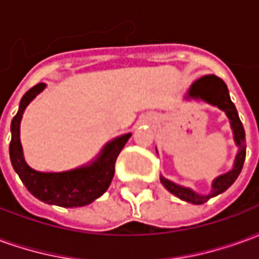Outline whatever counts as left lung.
<instances>
[{
  "label": "left lung",
  "instance_id": "8db88e82",
  "mask_svg": "<svg viewBox=\"0 0 259 259\" xmlns=\"http://www.w3.org/2000/svg\"><path fill=\"white\" fill-rule=\"evenodd\" d=\"M189 97H191V98H201V100L209 102L212 105H217L218 108H221L222 111L226 112L228 118L230 119L232 129H233L234 141H236V144L240 148L239 154L236 157V161H234L233 169L230 172H228V174L222 175V176H219V178L213 180L212 190L209 194H197V193H194L190 189L175 185L174 182H170V180L165 179V178L161 176V182H162V185L165 186L166 190L170 191L176 197H179L180 200L198 205V204L206 202L212 197H215V195L228 190L229 187L236 182V179L239 178L245 161V132L244 127H243V123H241V120L239 118L237 109H236L234 104L230 100L228 85L225 84V81L221 77H218L215 74H209V76H204V77L198 79L190 87Z\"/></svg>",
  "mask_w": 259,
  "mask_h": 259
}]
</instances>
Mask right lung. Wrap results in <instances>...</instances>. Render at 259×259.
Listing matches in <instances>:
<instances>
[{"instance_id": "obj_1", "label": "right lung", "mask_w": 259, "mask_h": 259, "mask_svg": "<svg viewBox=\"0 0 259 259\" xmlns=\"http://www.w3.org/2000/svg\"><path fill=\"white\" fill-rule=\"evenodd\" d=\"M46 87L44 83L33 85L26 91L19 104V111L11 123L12 139L9 144V155L15 172L19 175L26 189L38 200L47 204L73 208L90 204L108 190L115 174V162L119 152L130 139V133L108 143L101 154L89 166L59 174H42L31 169L25 162L19 139L20 119L25 108Z\"/></svg>"}]
</instances>
